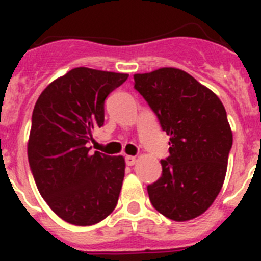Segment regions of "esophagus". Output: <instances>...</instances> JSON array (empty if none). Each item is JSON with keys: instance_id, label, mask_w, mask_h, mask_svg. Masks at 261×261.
Segmentation results:
<instances>
[{"instance_id": "obj_1", "label": "esophagus", "mask_w": 261, "mask_h": 261, "mask_svg": "<svg viewBox=\"0 0 261 261\" xmlns=\"http://www.w3.org/2000/svg\"><path fill=\"white\" fill-rule=\"evenodd\" d=\"M136 161H137V159H136V156H133V155H126L125 156V163L128 166H133L136 163Z\"/></svg>"}]
</instances>
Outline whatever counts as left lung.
<instances>
[{"label":"left lung","instance_id":"1","mask_svg":"<svg viewBox=\"0 0 261 261\" xmlns=\"http://www.w3.org/2000/svg\"><path fill=\"white\" fill-rule=\"evenodd\" d=\"M135 89L170 136L162 175L147 186L151 205L172 221L204 213L222 188L232 133L218 96L175 68L135 74Z\"/></svg>","mask_w":261,"mask_h":261}]
</instances>
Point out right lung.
<instances>
[{"label": "right lung", "instance_id": "right-lung-1", "mask_svg": "<svg viewBox=\"0 0 261 261\" xmlns=\"http://www.w3.org/2000/svg\"><path fill=\"white\" fill-rule=\"evenodd\" d=\"M128 74L75 68L40 94L31 120L29 163L41 197L60 218L90 226L112 213L125 162L90 153L94 129L105 124V100Z\"/></svg>", "mask_w": 261, "mask_h": 261}]
</instances>
